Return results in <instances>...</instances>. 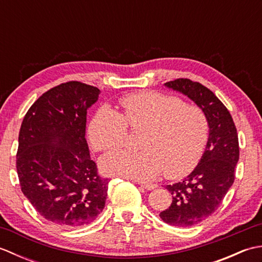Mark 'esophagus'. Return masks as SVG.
Instances as JSON below:
<instances>
[{
    "label": "esophagus",
    "instance_id": "1",
    "mask_svg": "<svg viewBox=\"0 0 262 262\" xmlns=\"http://www.w3.org/2000/svg\"><path fill=\"white\" fill-rule=\"evenodd\" d=\"M141 187L146 189V190H153L158 187V185H155V183H141Z\"/></svg>",
    "mask_w": 262,
    "mask_h": 262
}]
</instances>
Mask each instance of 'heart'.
<instances>
[{
  "label": "heart",
  "mask_w": 262,
  "mask_h": 262,
  "mask_svg": "<svg viewBox=\"0 0 262 262\" xmlns=\"http://www.w3.org/2000/svg\"><path fill=\"white\" fill-rule=\"evenodd\" d=\"M121 115L101 108L89 125V140L96 151L124 145L129 126L144 132L141 152H110L100 159L102 173L149 181L164 170L170 179H179L196 168L209 136L205 111L186 104L180 98L159 92L129 94L120 100Z\"/></svg>",
  "instance_id": "heart-1"
}]
</instances>
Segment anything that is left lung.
<instances>
[{
	"instance_id": "obj_1",
	"label": "left lung",
	"mask_w": 262,
	"mask_h": 262,
	"mask_svg": "<svg viewBox=\"0 0 262 262\" xmlns=\"http://www.w3.org/2000/svg\"><path fill=\"white\" fill-rule=\"evenodd\" d=\"M164 85L192 100L205 111L209 122V136L202 160L185 180L166 186L172 194V204L160 213L166 224L187 227L213 214L234 182L240 155L238 138L229 110L209 89L189 79L170 81Z\"/></svg>"
}]
</instances>
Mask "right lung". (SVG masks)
<instances>
[{
	"instance_id": "right-lung-1",
	"label": "right lung",
	"mask_w": 262,
	"mask_h": 262,
	"mask_svg": "<svg viewBox=\"0 0 262 262\" xmlns=\"http://www.w3.org/2000/svg\"><path fill=\"white\" fill-rule=\"evenodd\" d=\"M99 94L84 83H63L43 93L21 124V190L43 219L65 229L92 223L107 199L110 180L98 176L85 140L88 109Z\"/></svg>"
}]
</instances>
